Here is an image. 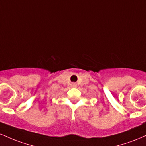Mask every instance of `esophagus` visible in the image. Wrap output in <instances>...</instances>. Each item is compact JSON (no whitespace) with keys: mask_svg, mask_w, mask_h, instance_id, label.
I'll return each instance as SVG.
<instances>
[{"mask_svg":"<svg viewBox=\"0 0 146 146\" xmlns=\"http://www.w3.org/2000/svg\"><path fill=\"white\" fill-rule=\"evenodd\" d=\"M71 86L73 88H76L77 87V84L75 82H73V83L71 84Z\"/></svg>","mask_w":146,"mask_h":146,"instance_id":"obj_1","label":"esophagus"}]
</instances>
